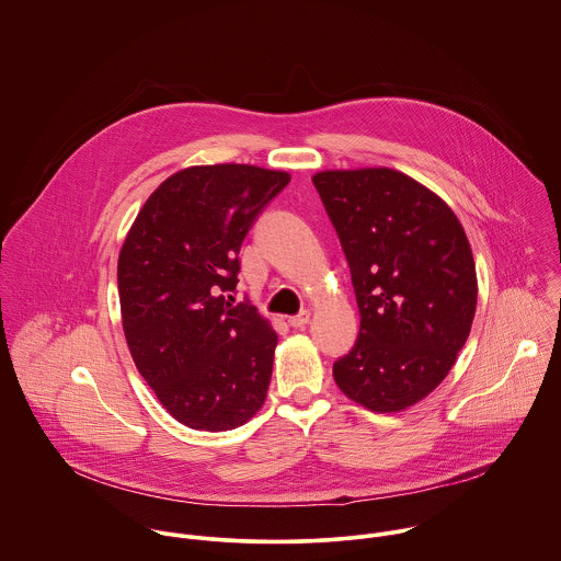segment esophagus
Instances as JSON below:
<instances>
[{
    "instance_id": "1",
    "label": "esophagus",
    "mask_w": 561,
    "mask_h": 561,
    "mask_svg": "<svg viewBox=\"0 0 561 561\" xmlns=\"http://www.w3.org/2000/svg\"><path fill=\"white\" fill-rule=\"evenodd\" d=\"M309 320H311V313H309V311H300L298 316H291V318H289V324H291L294 329H302V327L309 324Z\"/></svg>"
}]
</instances>
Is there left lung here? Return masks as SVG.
Segmentation results:
<instances>
[{
	"instance_id": "left-lung-1",
	"label": "left lung",
	"mask_w": 561,
	"mask_h": 561,
	"mask_svg": "<svg viewBox=\"0 0 561 561\" xmlns=\"http://www.w3.org/2000/svg\"><path fill=\"white\" fill-rule=\"evenodd\" d=\"M313 185L362 316L335 382L370 411H404L446 378L470 335L479 285L466 230L437 193L398 170H327Z\"/></svg>"
}]
</instances>
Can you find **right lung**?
I'll list each match as a JSON object with an SVG mask.
<instances>
[{
    "mask_svg": "<svg viewBox=\"0 0 561 561\" xmlns=\"http://www.w3.org/2000/svg\"><path fill=\"white\" fill-rule=\"evenodd\" d=\"M291 176L241 163L193 165L146 199L117 261L122 327L159 402L195 431H230L265 402L278 335L237 287L239 250Z\"/></svg>",
    "mask_w": 561,
    "mask_h": 561,
    "instance_id": "obj_1",
    "label": "right lung"
}]
</instances>
